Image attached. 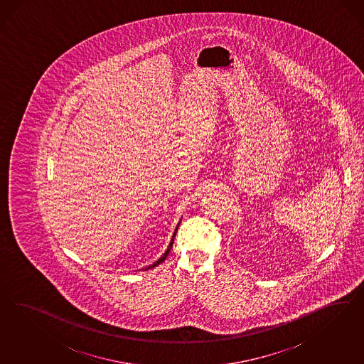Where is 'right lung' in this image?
<instances>
[{"mask_svg": "<svg viewBox=\"0 0 364 364\" xmlns=\"http://www.w3.org/2000/svg\"><path fill=\"white\" fill-rule=\"evenodd\" d=\"M181 221V220H180ZM180 221H178V224H177L176 230H175V232H173V235H172V239H171V242H169V245H168V248H166V252L163 254V256L159 259V260H156L154 262V264L148 265V267H145L144 269L146 271V269H151V268H154V267H157L159 264H161L164 260L166 259V256L169 255V252H171V250H172V245H173V240H175V236H176L177 233V228H178V225H180Z\"/></svg>", "mask_w": 364, "mask_h": 364, "instance_id": "right-lung-1", "label": "right lung"}]
</instances>
